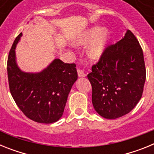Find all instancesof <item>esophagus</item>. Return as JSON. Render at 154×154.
<instances>
[{"instance_id": "1", "label": "esophagus", "mask_w": 154, "mask_h": 154, "mask_svg": "<svg viewBox=\"0 0 154 154\" xmlns=\"http://www.w3.org/2000/svg\"><path fill=\"white\" fill-rule=\"evenodd\" d=\"M78 75H79V77H81V78H82V77H85V76H86V75H85V73L84 72L83 70H82V69H79Z\"/></svg>"}]
</instances>
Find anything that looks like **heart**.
<instances>
[{"mask_svg":"<svg viewBox=\"0 0 154 154\" xmlns=\"http://www.w3.org/2000/svg\"><path fill=\"white\" fill-rule=\"evenodd\" d=\"M110 38V31L106 27L93 26L82 32L74 41L77 46H85L89 44L86 48V55L92 60L101 58Z\"/></svg>","mask_w":154,"mask_h":154,"instance_id":"1","label":"heart"}]
</instances>
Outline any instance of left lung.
I'll return each mask as SVG.
<instances>
[{
  "label": "left lung",
  "mask_w": 154,
  "mask_h": 154,
  "mask_svg": "<svg viewBox=\"0 0 154 154\" xmlns=\"http://www.w3.org/2000/svg\"><path fill=\"white\" fill-rule=\"evenodd\" d=\"M87 77L92 87L93 107L103 118L117 119L137 106L143 91L146 69L142 48L130 30L106 48Z\"/></svg>",
  "instance_id": "8db88e82"
}]
</instances>
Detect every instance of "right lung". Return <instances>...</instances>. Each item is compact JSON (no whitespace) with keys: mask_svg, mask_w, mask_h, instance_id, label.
Listing matches in <instances>:
<instances>
[{"mask_svg":"<svg viewBox=\"0 0 154 154\" xmlns=\"http://www.w3.org/2000/svg\"><path fill=\"white\" fill-rule=\"evenodd\" d=\"M22 33L14 40L8 59V76L11 96L19 109L31 120L55 123L63 115L68 96L78 79L75 64L55 58L38 72H26L17 65L16 46Z\"/></svg>","mask_w":154,"mask_h":154,"instance_id":"right-lung-1","label":"right lung"}]
</instances>
